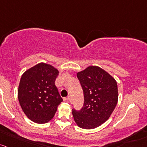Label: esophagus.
<instances>
[{
	"mask_svg": "<svg viewBox=\"0 0 147 147\" xmlns=\"http://www.w3.org/2000/svg\"><path fill=\"white\" fill-rule=\"evenodd\" d=\"M64 101H65V102H70V96H68V97L64 98Z\"/></svg>",
	"mask_w": 147,
	"mask_h": 147,
	"instance_id": "1",
	"label": "esophagus"
}]
</instances>
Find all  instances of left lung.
<instances>
[{"mask_svg": "<svg viewBox=\"0 0 147 147\" xmlns=\"http://www.w3.org/2000/svg\"><path fill=\"white\" fill-rule=\"evenodd\" d=\"M84 102L81 110L72 109L75 123L86 130L96 128L110 117L118 102V87L115 79L101 67L88 66L78 72Z\"/></svg>", "mask_w": 147, "mask_h": 147, "instance_id": "left-lung-1", "label": "left lung"}]
</instances>
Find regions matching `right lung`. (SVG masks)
Listing matches in <instances>:
<instances>
[{"label":"right lung","mask_w":147,"mask_h":147,"mask_svg":"<svg viewBox=\"0 0 147 147\" xmlns=\"http://www.w3.org/2000/svg\"><path fill=\"white\" fill-rule=\"evenodd\" d=\"M59 74L54 66L40 63L22 75L18 88L19 102L24 114L32 121L49 122L63 102L55 86Z\"/></svg>","instance_id":"right-lung-1"}]
</instances>
